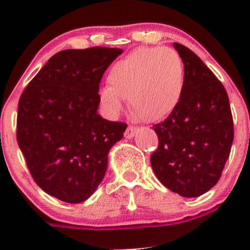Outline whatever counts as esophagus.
Segmentation results:
<instances>
[{"label": "esophagus", "mask_w": 250, "mask_h": 250, "mask_svg": "<svg viewBox=\"0 0 250 250\" xmlns=\"http://www.w3.org/2000/svg\"><path fill=\"white\" fill-rule=\"evenodd\" d=\"M137 130L138 128L133 127V125H129V127L127 128V130H125V137L127 138V139H132V138H134V135L137 134Z\"/></svg>", "instance_id": "esophagus-1"}]
</instances>
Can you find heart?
I'll return each instance as SVG.
<instances>
[{
  "mask_svg": "<svg viewBox=\"0 0 250 250\" xmlns=\"http://www.w3.org/2000/svg\"><path fill=\"white\" fill-rule=\"evenodd\" d=\"M107 80L110 85L100 88L99 97L110 113L118 115L123 98H128L135 117L153 122L169 115L180 102L185 66L172 48L143 47L115 62Z\"/></svg>",
  "mask_w": 250,
  "mask_h": 250,
  "instance_id": "b5f03b06",
  "label": "heart"
}]
</instances>
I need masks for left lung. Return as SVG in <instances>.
I'll return each instance as SVG.
<instances>
[{
	"label": "left lung",
	"mask_w": 250,
	"mask_h": 250,
	"mask_svg": "<svg viewBox=\"0 0 250 250\" xmlns=\"http://www.w3.org/2000/svg\"><path fill=\"white\" fill-rule=\"evenodd\" d=\"M185 66L183 97L162 123L153 125L158 148L151 166L158 180L183 197H198L220 179L233 141L228 93L188 47L173 43Z\"/></svg>",
	"instance_id": "8db88e82"
}]
</instances>
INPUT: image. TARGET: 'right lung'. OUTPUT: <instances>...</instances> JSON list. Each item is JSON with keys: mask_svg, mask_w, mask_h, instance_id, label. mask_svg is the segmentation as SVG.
I'll return each instance as SVG.
<instances>
[{"mask_svg": "<svg viewBox=\"0 0 250 250\" xmlns=\"http://www.w3.org/2000/svg\"><path fill=\"white\" fill-rule=\"evenodd\" d=\"M122 53L106 47L62 50L20 97L18 145L37 185L62 202L81 203L94 193L111 147L127 128L98 113L100 80Z\"/></svg>", "mask_w": 250, "mask_h": 250, "instance_id": "add662e5", "label": "right lung"}]
</instances>
